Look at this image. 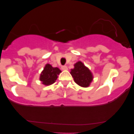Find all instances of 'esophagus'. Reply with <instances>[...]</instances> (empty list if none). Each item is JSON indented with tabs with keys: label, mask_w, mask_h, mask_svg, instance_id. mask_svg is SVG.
I'll use <instances>...</instances> for the list:
<instances>
[{
	"label": "esophagus",
	"mask_w": 134,
	"mask_h": 134,
	"mask_svg": "<svg viewBox=\"0 0 134 134\" xmlns=\"http://www.w3.org/2000/svg\"><path fill=\"white\" fill-rule=\"evenodd\" d=\"M62 69L63 70V71H67V70L68 69V68H67V66L64 65V66H62Z\"/></svg>",
	"instance_id": "obj_1"
}]
</instances>
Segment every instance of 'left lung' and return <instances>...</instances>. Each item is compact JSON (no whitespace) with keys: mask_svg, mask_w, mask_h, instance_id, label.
Masks as SVG:
<instances>
[{"mask_svg":"<svg viewBox=\"0 0 134 134\" xmlns=\"http://www.w3.org/2000/svg\"><path fill=\"white\" fill-rule=\"evenodd\" d=\"M75 68L71 69V75L74 80L80 86L87 87L92 82L93 76L90 70L82 62H78L75 65Z\"/></svg>","mask_w":134,"mask_h":134,"instance_id":"8db88e82","label":"left lung"}]
</instances>
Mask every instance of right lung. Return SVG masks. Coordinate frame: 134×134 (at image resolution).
<instances>
[{
  "label": "right lung",
  "instance_id": "obj_1",
  "mask_svg": "<svg viewBox=\"0 0 134 134\" xmlns=\"http://www.w3.org/2000/svg\"><path fill=\"white\" fill-rule=\"evenodd\" d=\"M62 71L58 67H53L51 65L47 64L40 75V80L45 86H50L56 82L58 75Z\"/></svg>",
  "mask_w": 134,
  "mask_h": 134
}]
</instances>
